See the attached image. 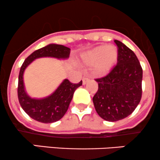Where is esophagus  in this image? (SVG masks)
Masks as SVG:
<instances>
[{
  "label": "esophagus",
  "instance_id": "esophagus-1",
  "mask_svg": "<svg viewBox=\"0 0 160 160\" xmlns=\"http://www.w3.org/2000/svg\"><path fill=\"white\" fill-rule=\"evenodd\" d=\"M90 79L89 78H86V77H84L83 79H82V83H83V85H85L86 83H87L88 82Z\"/></svg>",
  "mask_w": 160,
  "mask_h": 160
}]
</instances>
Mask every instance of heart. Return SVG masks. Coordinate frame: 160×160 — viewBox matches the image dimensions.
I'll use <instances>...</instances> for the list:
<instances>
[{"instance_id": "obj_1", "label": "heart", "mask_w": 160, "mask_h": 160, "mask_svg": "<svg viewBox=\"0 0 160 160\" xmlns=\"http://www.w3.org/2000/svg\"><path fill=\"white\" fill-rule=\"evenodd\" d=\"M118 60V50L115 47L98 46L82 55V62L87 66H93L97 76H104L112 70Z\"/></svg>"}]
</instances>
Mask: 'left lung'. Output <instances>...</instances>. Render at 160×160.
<instances>
[{"label":"left lung","mask_w":160,"mask_h":160,"mask_svg":"<svg viewBox=\"0 0 160 160\" xmlns=\"http://www.w3.org/2000/svg\"><path fill=\"white\" fill-rule=\"evenodd\" d=\"M114 42L118 48L117 64L108 75L95 79L98 90L93 98L98 114L109 122L132 114L142 95L143 70L137 56L122 42Z\"/></svg>","instance_id":"obj_1"}]
</instances>
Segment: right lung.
<instances>
[{
	"label": "right lung",
	"instance_id": "obj_1",
	"mask_svg": "<svg viewBox=\"0 0 160 160\" xmlns=\"http://www.w3.org/2000/svg\"><path fill=\"white\" fill-rule=\"evenodd\" d=\"M70 48L60 44H51L34 51L25 60L20 68L18 82V99L20 106L32 119L42 123H52L60 120L69 108L75 91L82 85L81 81L73 84L68 79L63 82L50 96L42 99L32 98L27 94L23 82L25 69L35 59L41 57H54L57 59L69 58Z\"/></svg>",
	"mask_w": 160,
	"mask_h": 160
}]
</instances>
